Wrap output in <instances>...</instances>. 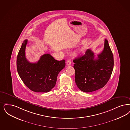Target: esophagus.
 <instances>
[{"label": "esophagus", "mask_w": 130, "mask_h": 130, "mask_svg": "<svg viewBox=\"0 0 130 130\" xmlns=\"http://www.w3.org/2000/svg\"><path fill=\"white\" fill-rule=\"evenodd\" d=\"M66 64L67 65H70L71 64V61L70 60H68L67 61H66Z\"/></svg>", "instance_id": "obj_1"}]
</instances>
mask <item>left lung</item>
Wrapping results in <instances>:
<instances>
[{
    "label": "left lung",
    "mask_w": 130,
    "mask_h": 130,
    "mask_svg": "<svg viewBox=\"0 0 130 130\" xmlns=\"http://www.w3.org/2000/svg\"><path fill=\"white\" fill-rule=\"evenodd\" d=\"M94 58V53L88 49L85 54L75 58V81L79 89L90 92L103 88L108 81L114 67V58L108 41L104 40L103 51Z\"/></svg>",
    "instance_id": "8db88e82"
}]
</instances>
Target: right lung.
<instances>
[{"instance_id":"1","label":"right lung","mask_w":130,"mask_h":130,"mask_svg":"<svg viewBox=\"0 0 130 130\" xmlns=\"http://www.w3.org/2000/svg\"><path fill=\"white\" fill-rule=\"evenodd\" d=\"M27 40L22 43L17 57V70L25 85L36 92H48L56 84L57 75L65 67V60L58 61L49 54H44L36 63L29 62L26 57Z\"/></svg>"}]
</instances>
